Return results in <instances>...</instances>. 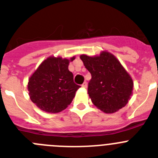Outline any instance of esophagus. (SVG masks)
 <instances>
[{
  "instance_id": "1",
  "label": "esophagus",
  "mask_w": 158,
  "mask_h": 158,
  "mask_svg": "<svg viewBox=\"0 0 158 158\" xmlns=\"http://www.w3.org/2000/svg\"><path fill=\"white\" fill-rule=\"evenodd\" d=\"M82 87L83 88H85V89H86V88H87V82H84L83 84H82Z\"/></svg>"
}]
</instances>
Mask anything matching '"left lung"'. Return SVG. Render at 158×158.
Returning <instances> with one entry per match:
<instances>
[{"mask_svg": "<svg viewBox=\"0 0 158 158\" xmlns=\"http://www.w3.org/2000/svg\"><path fill=\"white\" fill-rule=\"evenodd\" d=\"M91 73L88 93L92 102L105 113L125 107L133 91V80L112 54L103 51L99 56H80Z\"/></svg>", "mask_w": 158, "mask_h": 158, "instance_id": "8db88e82", "label": "left lung"}]
</instances>
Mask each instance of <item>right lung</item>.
I'll return each instance as SVG.
<instances>
[{"instance_id": "obj_1", "label": "right lung", "mask_w": 158, "mask_h": 158, "mask_svg": "<svg viewBox=\"0 0 158 158\" xmlns=\"http://www.w3.org/2000/svg\"><path fill=\"white\" fill-rule=\"evenodd\" d=\"M70 59L49 57L29 78L27 89L31 100L38 107L50 113H58L71 104L80 85L73 81L69 70Z\"/></svg>"}]
</instances>
